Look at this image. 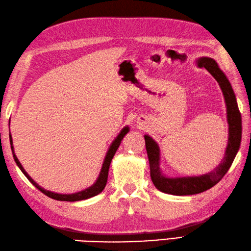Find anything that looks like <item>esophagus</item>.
<instances>
[{"mask_svg": "<svg viewBox=\"0 0 251 251\" xmlns=\"http://www.w3.org/2000/svg\"><path fill=\"white\" fill-rule=\"evenodd\" d=\"M144 124H146V122H145V121H144V122H143V121L141 122V125H144Z\"/></svg>", "mask_w": 251, "mask_h": 251, "instance_id": "34e87169", "label": "esophagus"}]
</instances>
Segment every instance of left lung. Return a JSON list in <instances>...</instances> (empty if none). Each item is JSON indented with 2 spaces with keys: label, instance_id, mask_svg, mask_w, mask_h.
Returning a JSON list of instances; mask_svg holds the SVG:
<instances>
[{
  "label": "left lung",
  "instance_id": "left-lung-1",
  "mask_svg": "<svg viewBox=\"0 0 251 251\" xmlns=\"http://www.w3.org/2000/svg\"><path fill=\"white\" fill-rule=\"evenodd\" d=\"M199 66L205 68L214 76L219 83L225 96L227 113V124H229V141L226 150V154L221 163L213 171L199 177H179L168 178L161 174L159 168L160 151L159 146L151 137L145 135L147 155L150 165V177L153 185L158 190L173 196H191V194L201 193L208 190L218 183L229 171L235 155L241 146L242 141V116L238 109L234 91H233L230 81L224 74L216 61L210 58H202L199 60Z\"/></svg>",
  "mask_w": 251,
  "mask_h": 251
}]
</instances>
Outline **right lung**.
Returning <instances> with one entry per match:
<instances>
[{"label":"right lung","mask_w":251,"mask_h":251,"mask_svg":"<svg viewBox=\"0 0 251 251\" xmlns=\"http://www.w3.org/2000/svg\"><path fill=\"white\" fill-rule=\"evenodd\" d=\"M127 132H129V127H127V126L124 127V129H122V131L120 132V134L117 136V138L113 142V144L110 145V147H109L108 151L106 153V157H105V159H104L102 170H101V172H100V175H99L98 180L94 182V185H92L91 187H89L88 189H85V190H83V191L73 193V194H59V193L50 192V191H47V190H45V189H43V188H41L40 186H38L37 183L34 180H33L29 175H27V173L25 171V169L22 168V165L20 164L19 160L17 159L16 154L14 152L13 140H12V136H10V135H9V141H10V147H12V151H13V154H14V159L16 161L17 165L19 166V169L25 175V177L27 178V179H29L32 182L33 186L36 187L38 190H40L41 192H43L44 194H45V196L51 198L53 200H58V201H66V202H76V201H81V200H86V199H89V198H92V197L97 196V194L101 193L103 191V189L105 188V186H106V182H107L108 170H109V165H110V162H111V159L114 158V155H115V153L117 151V149H118V147L120 146V143L122 141V138L126 136V134Z\"/></svg>","instance_id":"add662e5"}]
</instances>
